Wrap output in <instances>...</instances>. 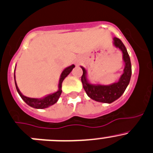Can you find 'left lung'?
Listing matches in <instances>:
<instances>
[{
    "label": "left lung",
    "mask_w": 153,
    "mask_h": 153,
    "mask_svg": "<svg viewBox=\"0 0 153 153\" xmlns=\"http://www.w3.org/2000/svg\"><path fill=\"white\" fill-rule=\"evenodd\" d=\"M113 44L117 48H119L122 51L123 60L125 63L123 73L120 76L119 81L108 85L92 84L87 78V72L85 68L81 66L83 70L81 82L87 96L96 102L108 104L112 103L123 94L129 84L131 76V60L125 45L122 41L117 37H114L113 39Z\"/></svg>",
    "instance_id": "left-lung-1"
}]
</instances>
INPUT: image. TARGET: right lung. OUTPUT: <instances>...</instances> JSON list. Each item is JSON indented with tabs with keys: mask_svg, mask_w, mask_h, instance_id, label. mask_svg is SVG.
Segmentation results:
<instances>
[{
	"mask_svg": "<svg viewBox=\"0 0 153 153\" xmlns=\"http://www.w3.org/2000/svg\"><path fill=\"white\" fill-rule=\"evenodd\" d=\"M75 67V65L72 64L71 66H68L66 69H63V71L62 72L61 75L60 76V79H59V84H58V90L57 92H54V93H51V94H48L47 96H44V97L40 98V99H36V98H30L27 97V96H24L21 91L19 90V87H18L17 84H16V75H14V78H15V84H16V87L17 92L19 93V96H21L22 99L25 102V103L27 104L29 106L32 107V108H36V109H44V108H48V107L51 106L54 104H55L56 102L58 101L59 98H60V95L62 93V83H63V80L66 78V77L72 72V70L73 69V68Z\"/></svg>",
	"mask_w": 153,
	"mask_h": 153,
	"instance_id": "obj_1",
	"label": "right lung"
}]
</instances>
